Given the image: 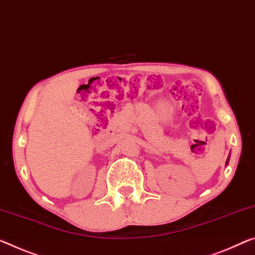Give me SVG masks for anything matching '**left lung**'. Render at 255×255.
<instances>
[{
    "label": "left lung",
    "mask_w": 255,
    "mask_h": 255,
    "mask_svg": "<svg viewBox=\"0 0 255 255\" xmlns=\"http://www.w3.org/2000/svg\"><path fill=\"white\" fill-rule=\"evenodd\" d=\"M229 158H230V155L228 156V158H227V162H226V165H228V163H229Z\"/></svg>",
    "instance_id": "left-lung-1"
}]
</instances>
